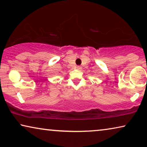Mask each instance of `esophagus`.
Wrapping results in <instances>:
<instances>
[{"label": "esophagus", "mask_w": 147, "mask_h": 147, "mask_svg": "<svg viewBox=\"0 0 147 147\" xmlns=\"http://www.w3.org/2000/svg\"><path fill=\"white\" fill-rule=\"evenodd\" d=\"M76 68H77V69H82L81 66H79V65H78V66H77V67H76Z\"/></svg>", "instance_id": "esophagus-1"}]
</instances>
